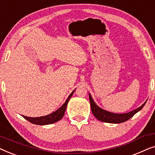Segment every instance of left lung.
I'll return each mask as SVG.
<instances>
[{"instance_id":"obj_1","label":"left lung","mask_w":155,"mask_h":155,"mask_svg":"<svg viewBox=\"0 0 155 155\" xmlns=\"http://www.w3.org/2000/svg\"><path fill=\"white\" fill-rule=\"evenodd\" d=\"M89 98H90V102L91 106V109L93 115L97 118V119L101 120V121L105 123H110V124H120V123L125 122L126 120L130 119L131 117H133L137 112L143 109L144 106H145L146 101L143 105L140 106L137 109L133 110L132 111L128 112L126 114H114L111 112L105 111L100 107H99L93 100L90 94H89Z\"/></svg>"}]
</instances>
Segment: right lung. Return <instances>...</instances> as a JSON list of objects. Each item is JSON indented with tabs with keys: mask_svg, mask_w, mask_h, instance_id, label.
I'll use <instances>...</instances> for the list:
<instances>
[{
	"mask_svg": "<svg viewBox=\"0 0 155 155\" xmlns=\"http://www.w3.org/2000/svg\"><path fill=\"white\" fill-rule=\"evenodd\" d=\"M75 92V90L73 92H72L71 94L69 95V97H68V99L65 101V102L59 108L58 110H56V111L53 112L52 114H48L47 116H40V117H27V116H22L25 119H27L28 121H29L31 124H36V125H41V126H44V125H48L54 124L58 121L59 120H61V118L63 117L65 114V111L66 109L68 103L70 99L71 98L72 95L73 94V92Z\"/></svg>",
	"mask_w": 155,
	"mask_h": 155,
	"instance_id": "right-lung-1",
	"label": "right lung"
}]
</instances>
